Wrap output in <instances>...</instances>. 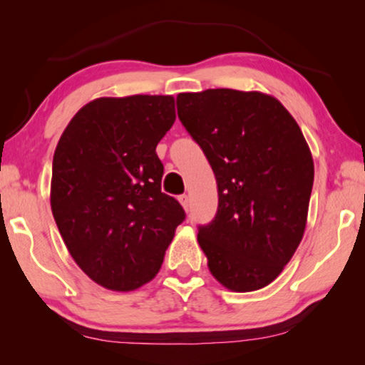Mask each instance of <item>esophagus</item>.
I'll return each mask as SVG.
<instances>
[{
  "label": "esophagus",
  "instance_id": "esophagus-1",
  "mask_svg": "<svg viewBox=\"0 0 365 365\" xmlns=\"http://www.w3.org/2000/svg\"><path fill=\"white\" fill-rule=\"evenodd\" d=\"M179 202H181V206L186 209V211H189V196L187 194H181V196L178 197Z\"/></svg>",
  "mask_w": 365,
  "mask_h": 365
}]
</instances>
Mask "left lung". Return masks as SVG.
I'll list each match as a JSON object with an SVG mask.
<instances>
[{
	"instance_id": "left-lung-1",
	"label": "left lung",
	"mask_w": 365,
	"mask_h": 365,
	"mask_svg": "<svg viewBox=\"0 0 365 365\" xmlns=\"http://www.w3.org/2000/svg\"><path fill=\"white\" fill-rule=\"evenodd\" d=\"M178 116L217 182V212L197 227L207 267L224 287L271 284L304 236L314 163L301 128L276 98L206 89L178 94Z\"/></svg>"
}]
</instances>
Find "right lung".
I'll return each mask as SVG.
<instances>
[{"instance_id": "add662e5", "label": "right lung", "mask_w": 365, "mask_h": 365, "mask_svg": "<svg viewBox=\"0 0 365 365\" xmlns=\"http://www.w3.org/2000/svg\"><path fill=\"white\" fill-rule=\"evenodd\" d=\"M174 119L173 96L99 98L74 114L54 151L59 234L83 272L111 291L154 279L186 219L181 204L161 192L156 154Z\"/></svg>"}]
</instances>
